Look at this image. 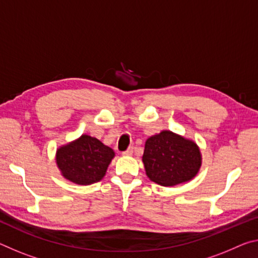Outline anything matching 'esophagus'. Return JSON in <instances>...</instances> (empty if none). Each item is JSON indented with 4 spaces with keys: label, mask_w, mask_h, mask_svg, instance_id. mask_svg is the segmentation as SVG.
Instances as JSON below:
<instances>
[{
    "label": "esophagus",
    "mask_w": 258,
    "mask_h": 258,
    "mask_svg": "<svg viewBox=\"0 0 258 258\" xmlns=\"http://www.w3.org/2000/svg\"><path fill=\"white\" fill-rule=\"evenodd\" d=\"M133 147H131V148H128L127 150L126 151H124V153H122V155H124V156H132L133 155Z\"/></svg>",
    "instance_id": "obj_1"
}]
</instances>
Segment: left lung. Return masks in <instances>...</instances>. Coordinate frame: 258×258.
Instances as JSON below:
<instances>
[{
  "mask_svg": "<svg viewBox=\"0 0 258 258\" xmlns=\"http://www.w3.org/2000/svg\"><path fill=\"white\" fill-rule=\"evenodd\" d=\"M142 162L151 181L170 187L191 180L201 169L202 155L195 141L164 130L147 139Z\"/></svg>",
  "mask_w": 258,
  "mask_h": 258,
  "instance_id": "8db88e82",
  "label": "left lung"
}]
</instances>
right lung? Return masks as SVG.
<instances>
[{"label":"right lung","instance_id":"1","mask_svg":"<svg viewBox=\"0 0 258 258\" xmlns=\"http://www.w3.org/2000/svg\"><path fill=\"white\" fill-rule=\"evenodd\" d=\"M114 151L99 139L83 134L56 150L60 174L77 185H92L103 179Z\"/></svg>","mask_w":258,"mask_h":258}]
</instances>
